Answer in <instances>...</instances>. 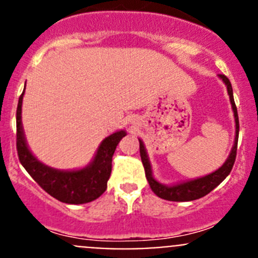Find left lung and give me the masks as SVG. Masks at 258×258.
Returning a JSON list of instances; mask_svg holds the SVG:
<instances>
[{"label": "left lung", "mask_w": 258, "mask_h": 258, "mask_svg": "<svg viewBox=\"0 0 258 258\" xmlns=\"http://www.w3.org/2000/svg\"><path fill=\"white\" fill-rule=\"evenodd\" d=\"M220 79H222L225 85L227 86V92L230 96L231 105H232L233 114H235V122H236V137L235 144H233L232 150H231L230 156L226 160V162L221 166L218 170L215 172L210 173V175L205 176V177H200L196 179H191V181L182 182V183L173 184V186H166V184L160 183L155 179L152 176V170H151V163L148 161L147 152L144 146V142L141 140L140 141V155H141L142 163L145 167L146 178H147L148 183H150L151 189L157 195L158 197L167 201H176V202H184V201H194V200L201 199V197L206 196L210 194L213 188L218 186L221 182L223 181L228 175H230L231 170L235 163L236 155H237V142H238V131H240V124H238V114L237 107L235 105V100H233V91L232 86H231L230 80L225 76V75H220Z\"/></svg>", "instance_id": "left-lung-1"}]
</instances>
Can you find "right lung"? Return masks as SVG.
<instances>
[{"mask_svg": "<svg viewBox=\"0 0 258 258\" xmlns=\"http://www.w3.org/2000/svg\"><path fill=\"white\" fill-rule=\"evenodd\" d=\"M26 87V85H25ZM22 95L18 98L16 112V147L21 165L30 176L52 197L64 204L81 205L98 199L107 188V181L112 170V156L124 131H117L101 142L92 162L85 168L61 171L48 167L37 160L28 150L21 122Z\"/></svg>", "mask_w": 258, "mask_h": 258, "instance_id": "add662e5", "label": "right lung"}]
</instances>
